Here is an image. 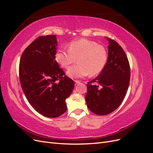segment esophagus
I'll use <instances>...</instances> for the list:
<instances>
[{
  "mask_svg": "<svg viewBox=\"0 0 153 153\" xmlns=\"http://www.w3.org/2000/svg\"><path fill=\"white\" fill-rule=\"evenodd\" d=\"M75 82L76 83V84H80V82L79 80H75Z\"/></svg>",
  "mask_w": 153,
  "mask_h": 153,
  "instance_id": "1",
  "label": "esophagus"
}]
</instances>
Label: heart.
<instances>
[{
    "label": "heart",
    "mask_w": 153,
    "mask_h": 153,
    "mask_svg": "<svg viewBox=\"0 0 153 153\" xmlns=\"http://www.w3.org/2000/svg\"><path fill=\"white\" fill-rule=\"evenodd\" d=\"M76 59L78 63L67 71L70 78L98 75L107 64L108 54L104 46L88 39L73 41L68 44V50L59 49L55 53V61L64 69H68Z\"/></svg>",
    "instance_id": "obj_1"
}]
</instances>
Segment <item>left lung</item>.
I'll return each mask as SVG.
<instances>
[{"label":"left lung","mask_w":153,"mask_h":153,"mask_svg":"<svg viewBox=\"0 0 153 153\" xmlns=\"http://www.w3.org/2000/svg\"><path fill=\"white\" fill-rule=\"evenodd\" d=\"M106 39L109 42L107 64L100 75L87 84V105L98 115L109 114L119 107L130 79V67L124 51L116 41Z\"/></svg>","instance_id":"obj_1"}]
</instances>
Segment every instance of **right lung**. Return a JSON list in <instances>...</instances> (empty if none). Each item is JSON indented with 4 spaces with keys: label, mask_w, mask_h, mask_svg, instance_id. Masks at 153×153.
I'll use <instances>...</instances> for the list:
<instances>
[{
    "label": "right lung",
    "mask_w": 153,
    "mask_h": 153,
    "mask_svg": "<svg viewBox=\"0 0 153 153\" xmlns=\"http://www.w3.org/2000/svg\"><path fill=\"white\" fill-rule=\"evenodd\" d=\"M55 35L39 36L23 52L19 65L22 90L29 103L45 117H59L67 110L66 100L75 83L55 60Z\"/></svg>",
    "instance_id": "obj_1"
}]
</instances>
